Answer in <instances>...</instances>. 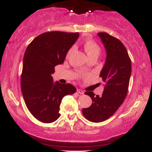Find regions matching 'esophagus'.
<instances>
[{
	"instance_id": "1",
	"label": "esophagus",
	"mask_w": 152,
	"mask_h": 152,
	"mask_svg": "<svg viewBox=\"0 0 152 152\" xmlns=\"http://www.w3.org/2000/svg\"><path fill=\"white\" fill-rule=\"evenodd\" d=\"M77 92H78V94H84V92H83L81 89H77Z\"/></svg>"
}]
</instances>
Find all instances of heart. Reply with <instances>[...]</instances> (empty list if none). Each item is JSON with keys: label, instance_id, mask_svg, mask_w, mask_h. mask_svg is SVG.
Wrapping results in <instances>:
<instances>
[{"label": "heart", "instance_id": "b5f03b06", "mask_svg": "<svg viewBox=\"0 0 152 152\" xmlns=\"http://www.w3.org/2000/svg\"><path fill=\"white\" fill-rule=\"evenodd\" d=\"M83 47L84 48L85 51L88 55V58L91 56H99L101 53V47L96 41L92 40L91 38H87L83 41ZM74 50V47H71L70 49L68 51L66 56L69 57L71 53V52Z\"/></svg>", "mask_w": 152, "mask_h": 152}]
</instances>
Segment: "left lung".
I'll return each mask as SVG.
<instances>
[{
  "label": "left lung",
  "instance_id": "obj_1",
  "mask_svg": "<svg viewBox=\"0 0 152 152\" xmlns=\"http://www.w3.org/2000/svg\"><path fill=\"white\" fill-rule=\"evenodd\" d=\"M98 36L106 50V62L100 74L105 86L101 96L85 92L91 98L92 104L82 110L86 119L96 123L108 119L120 107L126 96L132 73L131 59L123 43L107 33H99Z\"/></svg>",
  "mask_w": 152,
  "mask_h": 152
}]
</instances>
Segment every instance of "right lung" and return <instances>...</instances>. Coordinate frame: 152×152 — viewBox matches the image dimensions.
<instances>
[{"instance_id":"1","label":"right lung","mask_w":152,"mask_h":152,"mask_svg":"<svg viewBox=\"0 0 152 152\" xmlns=\"http://www.w3.org/2000/svg\"><path fill=\"white\" fill-rule=\"evenodd\" d=\"M78 33L50 31L34 38L23 57L20 86L28 109L38 121L52 123L60 116L64 96L76 88L70 84L53 81L55 66L62 64Z\"/></svg>"}]
</instances>
